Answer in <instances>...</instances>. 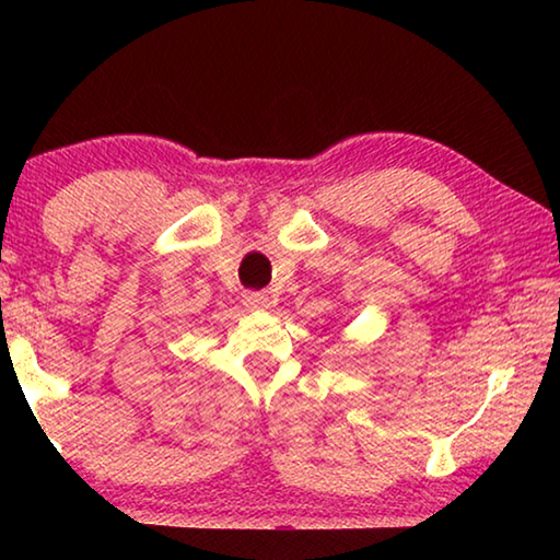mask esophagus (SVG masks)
I'll return each instance as SVG.
<instances>
[{"label":"esophagus","instance_id":"1","mask_svg":"<svg viewBox=\"0 0 560 560\" xmlns=\"http://www.w3.org/2000/svg\"><path fill=\"white\" fill-rule=\"evenodd\" d=\"M242 303L249 311H264V308H269L271 301H269L267 293H261V291H246Z\"/></svg>","mask_w":560,"mask_h":560}]
</instances>
